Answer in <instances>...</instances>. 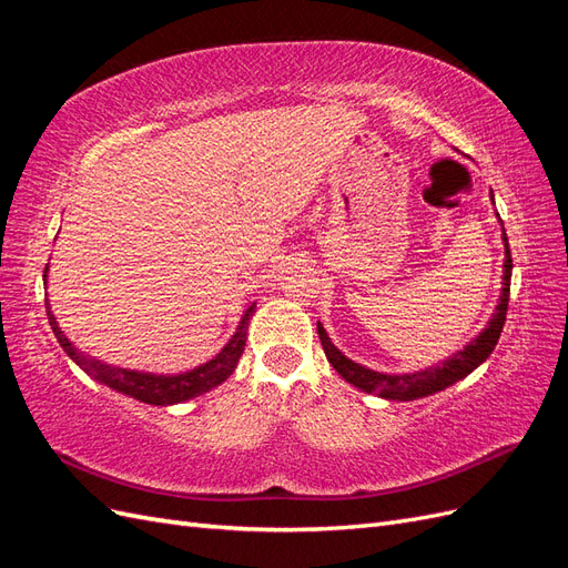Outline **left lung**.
I'll list each match as a JSON object with an SVG mask.
<instances>
[{
    "label": "left lung",
    "mask_w": 568,
    "mask_h": 568,
    "mask_svg": "<svg viewBox=\"0 0 568 568\" xmlns=\"http://www.w3.org/2000/svg\"><path fill=\"white\" fill-rule=\"evenodd\" d=\"M490 196H493V192H490ZM503 232H505V227H503ZM503 239H505V277H503L500 303H497L486 329L480 332L469 343V346H464V351L455 353L450 359H445V363H440L436 367L422 369V372L382 374V372H374V369L357 365V363H353V359L343 355L329 341V336H326L324 326L317 322V334H320V341H322V348H324L326 359L332 363V367L348 384L363 388L367 393H379L382 398H386V400H417V398H424V395H432V393L448 388L455 382L464 379L467 374H471L495 351L497 338H500V334H503L505 317H507L509 284H511V253H509L507 234H503Z\"/></svg>",
    "instance_id": "1"
}]
</instances>
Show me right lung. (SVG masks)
I'll return each mask as SVG.
<instances>
[{"instance_id": "right-lung-1", "label": "right lung", "mask_w": 568, "mask_h": 568, "mask_svg": "<svg viewBox=\"0 0 568 568\" xmlns=\"http://www.w3.org/2000/svg\"><path fill=\"white\" fill-rule=\"evenodd\" d=\"M44 277H47V267H44ZM49 305V303H47ZM255 313V303L248 305L246 315L239 322L236 334L230 338V343L222 348L213 359L209 363L184 372V374H175V376H159V374H146V372H132V369H120V367H111L99 363V359H92L90 355L80 353L71 341L63 336V332L59 329V324L51 315V311L47 307V317L51 329H54V336L59 338L61 348L68 353V357L73 359L78 367H82L90 376H94L97 382L106 384L120 393L132 395V398L149 403V405H173V403H184L189 398H196V395L215 388L217 384H222L227 376L234 372L239 357H242L244 348H246V332H248V320Z\"/></svg>"}]
</instances>
